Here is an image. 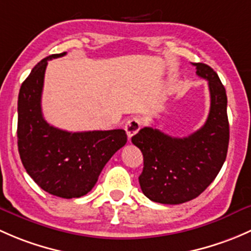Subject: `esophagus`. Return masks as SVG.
Segmentation results:
<instances>
[{
  "label": "esophagus",
  "mask_w": 251,
  "mask_h": 251,
  "mask_svg": "<svg viewBox=\"0 0 251 251\" xmlns=\"http://www.w3.org/2000/svg\"><path fill=\"white\" fill-rule=\"evenodd\" d=\"M141 122L138 117H133L129 121H126V135H128V139H130L131 136L135 135L139 130H140Z\"/></svg>",
  "instance_id": "1"
}]
</instances>
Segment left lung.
Segmentation results:
<instances>
[{"label": "left lung", "instance_id": "1", "mask_svg": "<svg viewBox=\"0 0 251 251\" xmlns=\"http://www.w3.org/2000/svg\"><path fill=\"white\" fill-rule=\"evenodd\" d=\"M192 65L196 74L208 81L210 92V111L202 128L187 138H173L159 129L145 126L131 138L144 156L139 176L141 191L157 203L181 204L198 197L214 181L227 156L226 90L210 66Z\"/></svg>", "mask_w": 251, "mask_h": 251}]
</instances>
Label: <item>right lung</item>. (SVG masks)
Listing matches in <instances>:
<instances>
[{
	"mask_svg": "<svg viewBox=\"0 0 251 251\" xmlns=\"http://www.w3.org/2000/svg\"><path fill=\"white\" fill-rule=\"evenodd\" d=\"M31 70L18 98V150L27 174L42 190L61 198L87 195L111 157L126 143L123 129L93 131L61 130L48 125L41 108L48 60Z\"/></svg>",
	"mask_w": 251,
	"mask_h": 251,
	"instance_id": "1",
	"label": "right lung"
}]
</instances>
